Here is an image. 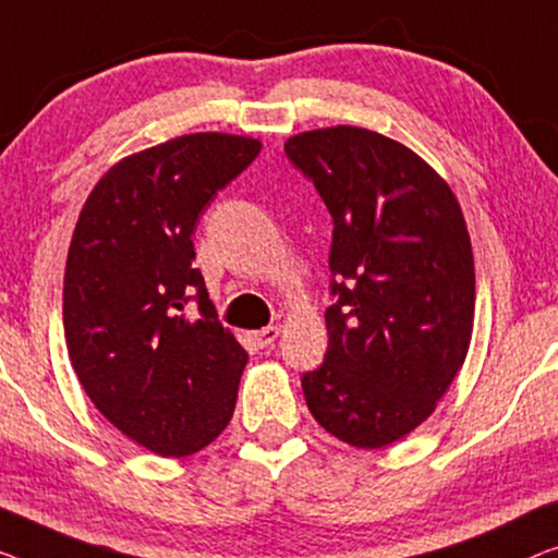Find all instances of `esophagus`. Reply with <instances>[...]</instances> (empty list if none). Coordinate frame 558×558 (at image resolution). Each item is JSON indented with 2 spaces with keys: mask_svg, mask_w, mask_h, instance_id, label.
<instances>
[{
  "mask_svg": "<svg viewBox=\"0 0 558 558\" xmlns=\"http://www.w3.org/2000/svg\"><path fill=\"white\" fill-rule=\"evenodd\" d=\"M278 336H280V328L278 326H268V328H263V330L251 332V340H253L255 348H268V345L276 343Z\"/></svg>",
  "mask_w": 558,
  "mask_h": 558,
  "instance_id": "1",
  "label": "esophagus"
}]
</instances>
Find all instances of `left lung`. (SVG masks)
I'll return each mask as SVG.
<instances>
[{
  "label": "left lung",
  "instance_id": "left-lung-1",
  "mask_svg": "<svg viewBox=\"0 0 558 558\" xmlns=\"http://www.w3.org/2000/svg\"><path fill=\"white\" fill-rule=\"evenodd\" d=\"M332 218L328 351L301 378L313 418L384 448L434 413L469 353L471 238L446 180L396 140L338 124L286 143Z\"/></svg>",
  "mask_w": 558,
  "mask_h": 558
}]
</instances>
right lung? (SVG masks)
Segmentation results:
<instances>
[{
    "mask_svg": "<svg viewBox=\"0 0 558 558\" xmlns=\"http://www.w3.org/2000/svg\"><path fill=\"white\" fill-rule=\"evenodd\" d=\"M260 147L195 132L124 157L74 228L62 295L72 368L97 411L157 456L203 451L235 411L247 353L193 268V235L218 190Z\"/></svg>",
    "mask_w": 558,
    "mask_h": 558,
    "instance_id": "add662e5",
    "label": "right lung"
}]
</instances>
